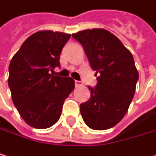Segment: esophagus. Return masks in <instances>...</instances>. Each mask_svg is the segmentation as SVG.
I'll return each mask as SVG.
<instances>
[{"label": "esophagus", "mask_w": 156, "mask_h": 156, "mask_svg": "<svg viewBox=\"0 0 156 156\" xmlns=\"http://www.w3.org/2000/svg\"><path fill=\"white\" fill-rule=\"evenodd\" d=\"M75 86H76V87H80L83 86V83L81 82V81H78V80H76L75 81Z\"/></svg>", "instance_id": "34e87169"}]
</instances>
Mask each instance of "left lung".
Listing matches in <instances>:
<instances>
[{"instance_id":"obj_1","label":"left lung","mask_w":156,"mask_h":156,"mask_svg":"<svg viewBox=\"0 0 156 156\" xmlns=\"http://www.w3.org/2000/svg\"><path fill=\"white\" fill-rule=\"evenodd\" d=\"M72 37L84 48L96 87H88L89 100L80 104L84 122L93 130H107L118 124L133 101L139 72L133 55L114 34L105 29H88Z\"/></svg>"}]
</instances>
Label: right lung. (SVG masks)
<instances>
[{
  "label": "right lung",
  "mask_w": 156,
  "mask_h": 156,
  "mask_svg": "<svg viewBox=\"0 0 156 156\" xmlns=\"http://www.w3.org/2000/svg\"><path fill=\"white\" fill-rule=\"evenodd\" d=\"M70 34L40 31L25 40L9 66L12 101L25 123L47 129L59 120L63 102L75 87L71 78L50 74Z\"/></svg>",
  "instance_id": "1"
}]
</instances>
